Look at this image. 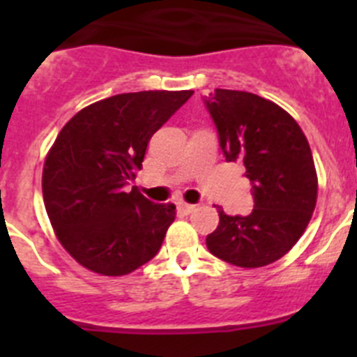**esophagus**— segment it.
I'll return each mask as SVG.
<instances>
[{"instance_id": "esophagus-1", "label": "esophagus", "mask_w": 357, "mask_h": 357, "mask_svg": "<svg viewBox=\"0 0 357 357\" xmlns=\"http://www.w3.org/2000/svg\"><path fill=\"white\" fill-rule=\"evenodd\" d=\"M176 207H178V211H181V213L189 214V213H193L195 207L197 206H193V204H185V202H178V204H176Z\"/></svg>"}]
</instances>
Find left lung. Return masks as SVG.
<instances>
[{
	"label": "left lung",
	"instance_id": "obj_1",
	"mask_svg": "<svg viewBox=\"0 0 357 357\" xmlns=\"http://www.w3.org/2000/svg\"><path fill=\"white\" fill-rule=\"evenodd\" d=\"M204 103L225 160H241L254 198L248 216L218 211L220 223L207 236V248L234 266H266L298 241L317 206L311 148L298 123L257 94L214 89Z\"/></svg>",
	"mask_w": 357,
	"mask_h": 357
}]
</instances>
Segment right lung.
<instances>
[{
    "label": "right lung",
    "instance_id": "1",
    "mask_svg": "<svg viewBox=\"0 0 357 357\" xmlns=\"http://www.w3.org/2000/svg\"><path fill=\"white\" fill-rule=\"evenodd\" d=\"M193 91L116 94L73 116L43 169L44 207L62 247L87 270L127 275L153 259L175 220L125 185L143 168L151 135Z\"/></svg>",
    "mask_w": 357,
    "mask_h": 357
}]
</instances>
